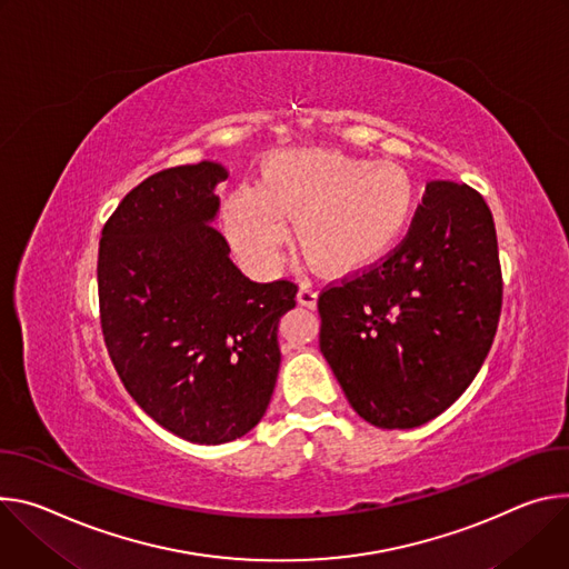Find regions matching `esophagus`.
Returning <instances> with one entry per match:
<instances>
[{
  "instance_id": "34e87169",
  "label": "esophagus",
  "mask_w": 569,
  "mask_h": 569,
  "mask_svg": "<svg viewBox=\"0 0 569 569\" xmlns=\"http://www.w3.org/2000/svg\"><path fill=\"white\" fill-rule=\"evenodd\" d=\"M298 302L302 305V307H309V309H313L317 307V300H319V291L313 289L311 284H300V289H298Z\"/></svg>"
}]
</instances>
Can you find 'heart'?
Segmentation results:
<instances>
[{"label":"heart","mask_w":569,"mask_h":569,"mask_svg":"<svg viewBox=\"0 0 569 569\" xmlns=\"http://www.w3.org/2000/svg\"><path fill=\"white\" fill-rule=\"evenodd\" d=\"M416 208L409 171L326 149L271 153L256 187L223 199V223L239 256L269 267L293 219L302 256L328 273H352L380 258L405 234Z\"/></svg>","instance_id":"obj_1"}]
</instances>
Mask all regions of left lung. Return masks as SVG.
<instances>
[{
	"label": "left lung",
	"mask_w": 569,
	"mask_h": 569,
	"mask_svg": "<svg viewBox=\"0 0 569 569\" xmlns=\"http://www.w3.org/2000/svg\"><path fill=\"white\" fill-rule=\"evenodd\" d=\"M499 311L497 234L483 197L431 180L391 256L319 296V343L363 420L413 429L470 387Z\"/></svg>",
	"instance_id": "obj_1"
}]
</instances>
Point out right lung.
Wrapping results in <instances>:
<instances>
[{
	"label": "right lung",
	"mask_w": 569,
	"mask_h": 569,
	"mask_svg": "<svg viewBox=\"0 0 569 569\" xmlns=\"http://www.w3.org/2000/svg\"><path fill=\"white\" fill-rule=\"evenodd\" d=\"M228 178L203 160L123 197L101 230L99 307L108 355L131 398L167 431L221 446L256 427L280 370L289 280L252 282L214 230Z\"/></svg>",
	"instance_id": "obj_1"
}]
</instances>
